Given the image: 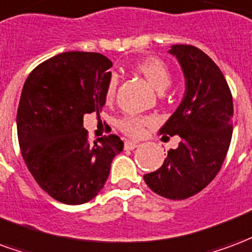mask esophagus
Instances as JSON below:
<instances>
[{
  "label": "esophagus",
  "instance_id": "1",
  "mask_svg": "<svg viewBox=\"0 0 252 252\" xmlns=\"http://www.w3.org/2000/svg\"><path fill=\"white\" fill-rule=\"evenodd\" d=\"M137 147H139V143H135V141H126V143H124V148H126V150L132 151L135 150V148H137Z\"/></svg>",
  "mask_w": 252,
  "mask_h": 252
}]
</instances>
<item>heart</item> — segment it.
Returning <instances> with one entry per match:
<instances>
[{
  "mask_svg": "<svg viewBox=\"0 0 252 252\" xmlns=\"http://www.w3.org/2000/svg\"><path fill=\"white\" fill-rule=\"evenodd\" d=\"M137 73H140L148 83L158 91H164L171 85V70L167 66V64L156 57H147L140 61H137L133 65ZM119 85V77L116 74H111V77L108 80L107 88H105V97L107 100H112L115 97ZM152 123V117L141 116V115H128V116L121 117L117 126L121 132H124L126 135L131 137H140L144 132V126H150Z\"/></svg>",
  "mask_w": 252,
  "mask_h": 252,
  "instance_id": "heart-1",
  "label": "heart"
}]
</instances>
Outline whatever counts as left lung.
Wrapping results in <instances>:
<instances>
[{"instance_id": "1", "label": "left lung", "mask_w": 252, "mask_h": 252, "mask_svg": "<svg viewBox=\"0 0 252 252\" xmlns=\"http://www.w3.org/2000/svg\"><path fill=\"white\" fill-rule=\"evenodd\" d=\"M169 53L182 65L186 93L178 109L160 129L163 139L178 135L163 165L144 175L160 196L183 200L200 192L220 171L232 137L234 105L219 66L196 46L173 45Z\"/></svg>"}]
</instances>
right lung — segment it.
Returning <instances> with one entry per match:
<instances>
[{
	"label": "right lung",
	"mask_w": 252,
	"mask_h": 252,
	"mask_svg": "<svg viewBox=\"0 0 252 252\" xmlns=\"http://www.w3.org/2000/svg\"><path fill=\"white\" fill-rule=\"evenodd\" d=\"M112 61L93 52H65L33 69L17 111L20 150L29 172L48 195L65 204L92 200L124 148L116 135L94 144L84 115L101 111Z\"/></svg>",
	"instance_id": "obj_1"
}]
</instances>
